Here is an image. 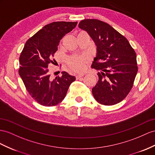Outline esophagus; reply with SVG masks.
I'll use <instances>...</instances> for the list:
<instances>
[{
    "mask_svg": "<svg viewBox=\"0 0 155 155\" xmlns=\"http://www.w3.org/2000/svg\"><path fill=\"white\" fill-rule=\"evenodd\" d=\"M84 74H77V76H76V78H77V79H79L80 78H81V77H84Z\"/></svg>",
    "mask_w": 155,
    "mask_h": 155,
    "instance_id": "obj_1",
    "label": "esophagus"
}]
</instances>
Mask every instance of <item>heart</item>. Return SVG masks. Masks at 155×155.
Returning <instances> with one entry per match:
<instances>
[{"instance_id": "heart-1", "label": "heart", "mask_w": 155, "mask_h": 155, "mask_svg": "<svg viewBox=\"0 0 155 155\" xmlns=\"http://www.w3.org/2000/svg\"><path fill=\"white\" fill-rule=\"evenodd\" d=\"M69 65L73 70L76 71H81L84 70L86 63V57L79 56L70 58L68 60Z\"/></svg>"}]
</instances>
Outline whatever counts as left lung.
Here are the masks:
<instances>
[{"mask_svg": "<svg viewBox=\"0 0 155 155\" xmlns=\"http://www.w3.org/2000/svg\"><path fill=\"white\" fill-rule=\"evenodd\" d=\"M78 27L88 33L97 46L91 66L100 71L92 90L95 100L104 105H115L132 88L137 73L136 54L128 40L108 23L86 19L79 23Z\"/></svg>", "mask_w": 155, "mask_h": 155, "instance_id": "obj_1", "label": "left lung"}]
</instances>
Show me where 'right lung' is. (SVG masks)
Segmentation results:
<instances>
[{
	"mask_svg": "<svg viewBox=\"0 0 155 155\" xmlns=\"http://www.w3.org/2000/svg\"><path fill=\"white\" fill-rule=\"evenodd\" d=\"M76 22L49 23L27 40L19 57V74L30 96L43 106H54L65 98L71 83L76 80L65 71L61 77H50L48 67L60 40L72 31Z\"/></svg>",
	"mask_w": 155,
	"mask_h": 155,
	"instance_id": "1",
	"label": "right lung"
}]
</instances>
